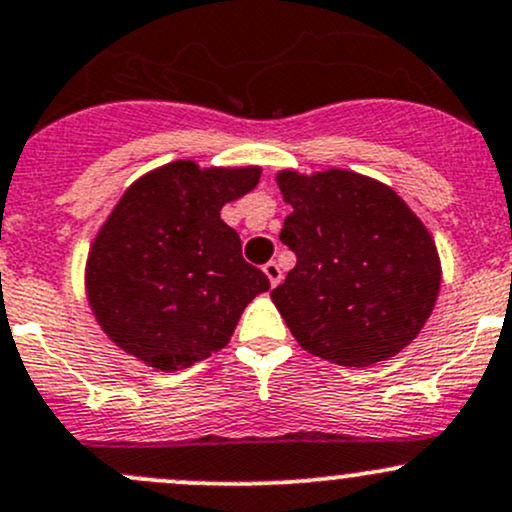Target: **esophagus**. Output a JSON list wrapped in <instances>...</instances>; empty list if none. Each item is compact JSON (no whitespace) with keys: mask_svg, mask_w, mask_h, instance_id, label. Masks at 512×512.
I'll return each instance as SVG.
<instances>
[{"mask_svg":"<svg viewBox=\"0 0 512 512\" xmlns=\"http://www.w3.org/2000/svg\"><path fill=\"white\" fill-rule=\"evenodd\" d=\"M262 269H265L269 284H272V286H277L279 282H282V267H279L277 262H267V265L262 267Z\"/></svg>","mask_w":512,"mask_h":512,"instance_id":"34e87169","label":"esophagus"}]
</instances>
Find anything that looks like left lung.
<instances>
[{"mask_svg":"<svg viewBox=\"0 0 512 512\" xmlns=\"http://www.w3.org/2000/svg\"><path fill=\"white\" fill-rule=\"evenodd\" d=\"M296 267L272 291L296 342L340 367H372L418 338L440 294V255L389 184L352 170L277 172Z\"/></svg>","mask_w":512,"mask_h":512,"instance_id":"left-lung-1","label":"left lung"}]
</instances>
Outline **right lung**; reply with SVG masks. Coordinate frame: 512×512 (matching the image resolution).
<instances>
[{
    "mask_svg": "<svg viewBox=\"0 0 512 512\" xmlns=\"http://www.w3.org/2000/svg\"><path fill=\"white\" fill-rule=\"evenodd\" d=\"M262 167L174 160L123 192L84 267L106 338L160 372H179L230 342L245 306L269 289L247 265L221 209L257 187Z\"/></svg>",
    "mask_w": 512,
    "mask_h": 512,
    "instance_id": "1",
    "label": "right lung"
}]
</instances>
